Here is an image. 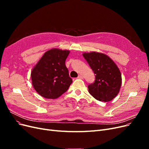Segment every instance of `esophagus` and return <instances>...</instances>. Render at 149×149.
<instances>
[{"label":"esophagus","mask_w":149,"mask_h":149,"mask_svg":"<svg viewBox=\"0 0 149 149\" xmlns=\"http://www.w3.org/2000/svg\"><path fill=\"white\" fill-rule=\"evenodd\" d=\"M78 79H83V76L81 75V74H79V75L78 76Z\"/></svg>","instance_id":"34e87169"}]
</instances>
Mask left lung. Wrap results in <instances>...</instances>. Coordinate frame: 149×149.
<instances>
[{"mask_svg":"<svg viewBox=\"0 0 149 149\" xmlns=\"http://www.w3.org/2000/svg\"><path fill=\"white\" fill-rule=\"evenodd\" d=\"M83 55L95 74V81L88 85L89 93L96 100L108 102L118 95L122 76L118 66L111 58L102 53H83Z\"/></svg>","mask_w":149,"mask_h":149,"instance_id":"obj_1","label":"left lung"}]
</instances>
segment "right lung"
Segmentation results:
<instances>
[{
	"label": "right lung",
	"instance_id": "right-lung-1",
	"mask_svg": "<svg viewBox=\"0 0 149 149\" xmlns=\"http://www.w3.org/2000/svg\"><path fill=\"white\" fill-rule=\"evenodd\" d=\"M69 50L53 48L46 52L31 72L32 85L40 96L56 99L65 93L73 80L65 65Z\"/></svg>",
	"mask_w": 149,
	"mask_h": 149
}]
</instances>
